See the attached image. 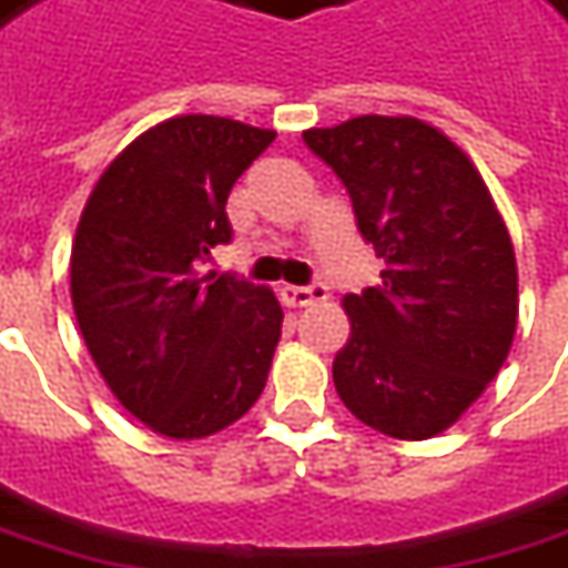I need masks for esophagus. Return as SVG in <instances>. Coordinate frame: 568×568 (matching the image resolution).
Here are the masks:
<instances>
[{"label":"esophagus","mask_w":568,"mask_h":568,"mask_svg":"<svg viewBox=\"0 0 568 568\" xmlns=\"http://www.w3.org/2000/svg\"><path fill=\"white\" fill-rule=\"evenodd\" d=\"M277 293H281L284 306H293V310L312 306V303H322V300H328L331 296L325 284H312V287H293V284H284Z\"/></svg>","instance_id":"esophagus-1"}]
</instances>
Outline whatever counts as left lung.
Here are the masks:
<instances>
[{
  "instance_id": "8db88e82",
  "label": "left lung",
  "mask_w": 568,
  "mask_h": 568,
  "mask_svg": "<svg viewBox=\"0 0 568 568\" xmlns=\"http://www.w3.org/2000/svg\"><path fill=\"white\" fill-rule=\"evenodd\" d=\"M303 140L344 181L382 284L344 296L334 387L397 440L447 432L485 394L519 322L516 253L466 152L413 115H359Z\"/></svg>"
}]
</instances>
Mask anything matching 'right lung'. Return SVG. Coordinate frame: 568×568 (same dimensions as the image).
Here are the masks:
<instances>
[{
  "instance_id": "1",
  "label": "right lung",
  "mask_w": 568,
  "mask_h": 568,
  "mask_svg": "<svg viewBox=\"0 0 568 568\" xmlns=\"http://www.w3.org/2000/svg\"><path fill=\"white\" fill-rule=\"evenodd\" d=\"M275 131L178 115L143 131L99 174L71 246L83 344L118 403L150 432L196 440L262 394L284 312L268 287L203 275L231 240L227 193Z\"/></svg>"
}]
</instances>
